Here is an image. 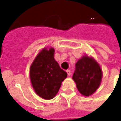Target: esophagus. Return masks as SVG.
Wrapping results in <instances>:
<instances>
[{
  "label": "esophagus",
  "instance_id": "1",
  "mask_svg": "<svg viewBox=\"0 0 121 121\" xmlns=\"http://www.w3.org/2000/svg\"><path fill=\"white\" fill-rule=\"evenodd\" d=\"M67 74H68V76H70L71 74V70H67Z\"/></svg>",
  "mask_w": 121,
  "mask_h": 121
}]
</instances>
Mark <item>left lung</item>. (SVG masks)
Masks as SVG:
<instances>
[{"mask_svg": "<svg viewBox=\"0 0 121 121\" xmlns=\"http://www.w3.org/2000/svg\"><path fill=\"white\" fill-rule=\"evenodd\" d=\"M102 76L99 64L92 58L84 56L76 63L73 79L80 93L84 96H89L98 89Z\"/></svg>", "mask_w": 121, "mask_h": 121, "instance_id": "8db88e82", "label": "left lung"}]
</instances>
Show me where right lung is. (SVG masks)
<instances>
[{
    "instance_id": "right-lung-1",
    "label": "right lung",
    "mask_w": 121,
    "mask_h": 121,
    "mask_svg": "<svg viewBox=\"0 0 121 121\" xmlns=\"http://www.w3.org/2000/svg\"><path fill=\"white\" fill-rule=\"evenodd\" d=\"M54 49H43L32 63L30 76L32 86L38 96L53 99L60 88L67 74L60 68L54 58Z\"/></svg>"
}]
</instances>
